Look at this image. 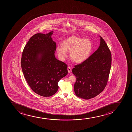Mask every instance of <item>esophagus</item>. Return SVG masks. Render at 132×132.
Listing matches in <instances>:
<instances>
[{
  "mask_svg": "<svg viewBox=\"0 0 132 132\" xmlns=\"http://www.w3.org/2000/svg\"><path fill=\"white\" fill-rule=\"evenodd\" d=\"M67 70H68V71L69 73H71V68L70 67H68Z\"/></svg>",
  "mask_w": 132,
  "mask_h": 132,
  "instance_id": "obj_1",
  "label": "esophagus"
}]
</instances>
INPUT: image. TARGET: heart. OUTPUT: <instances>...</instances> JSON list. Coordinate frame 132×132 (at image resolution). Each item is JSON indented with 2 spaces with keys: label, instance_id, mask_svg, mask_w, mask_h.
I'll return each mask as SVG.
<instances>
[{
  "label": "heart",
  "instance_id": "heart-1",
  "mask_svg": "<svg viewBox=\"0 0 132 132\" xmlns=\"http://www.w3.org/2000/svg\"><path fill=\"white\" fill-rule=\"evenodd\" d=\"M56 50L61 59H64L67 56V52H70L72 60L80 63L89 57L93 51V44L88 39L71 36L63 41L62 45L57 46Z\"/></svg>",
  "mask_w": 132,
  "mask_h": 132
}]
</instances>
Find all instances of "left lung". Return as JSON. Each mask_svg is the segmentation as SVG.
<instances>
[{
  "label": "left lung",
  "instance_id": "left-lung-1",
  "mask_svg": "<svg viewBox=\"0 0 132 132\" xmlns=\"http://www.w3.org/2000/svg\"><path fill=\"white\" fill-rule=\"evenodd\" d=\"M100 37V44L97 50L72 70L77 78L75 93L77 97L85 100L94 98L103 91L111 70V52L104 40Z\"/></svg>",
  "mask_w": 132,
  "mask_h": 132
}]
</instances>
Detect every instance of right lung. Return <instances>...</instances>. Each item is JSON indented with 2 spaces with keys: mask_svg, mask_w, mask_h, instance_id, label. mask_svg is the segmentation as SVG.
Listing matches in <instances>:
<instances>
[{
  "mask_svg": "<svg viewBox=\"0 0 132 132\" xmlns=\"http://www.w3.org/2000/svg\"><path fill=\"white\" fill-rule=\"evenodd\" d=\"M53 31L31 37L22 52L21 66L24 76L32 90L44 97L55 94L58 82L68 73L67 65L55 55L56 45Z\"/></svg>",
  "mask_w": 132,
  "mask_h": 132,
  "instance_id": "1",
  "label": "right lung"
}]
</instances>
